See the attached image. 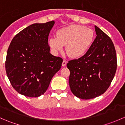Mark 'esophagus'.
<instances>
[{"label": "esophagus", "mask_w": 125, "mask_h": 125, "mask_svg": "<svg viewBox=\"0 0 125 125\" xmlns=\"http://www.w3.org/2000/svg\"><path fill=\"white\" fill-rule=\"evenodd\" d=\"M66 64H67V62H66V60H63L62 62V66H65L66 65Z\"/></svg>", "instance_id": "obj_1"}]
</instances>
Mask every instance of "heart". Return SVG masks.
Masks as SVG:
<instances>
[{"mask_svg":"<svg viewBox=\"0 0 125 125\" xmlns=\"http://www.w3.org/2000/svg\"><path fill=\"white\" fill-rule=\"evenodd\" d=\"M94 39L92 29L85 26L73 25L63 28L57 32V37H51L49 45L55 51H62L66 45V52L72 58L85 54L91 46Z\"/></svg>","mask_w":125,"mask_h":125,"instance_id":"heart-1","label":"heart"}]
</instances>
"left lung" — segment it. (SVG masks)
I'll return each mask as SVG.
<instances>
[{"label":"left lung","instance_id":"1","mask_svg":"<svg viewBox=\"0 0 125 125\" xmlns=\"http://www.w3.org/2000/svg\"><path fill=\"white\" fill-rule=\"evenodd\" d=\"M97 36L85 55L70 60L69 83L75 96L94 99L105 93L117 70V55L110 37L95 26Z\"/></svg>","mask_w":125,"mask_h":125}]
</instances>
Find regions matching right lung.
<instances>
[{
  "label": "right lung",
  "mask_w": 125,
  "mask_h": 125,
  "mask_svg": "<svg viewBox=\"0 0 125 125\" xmlns=\"http://www.w3.org/2000/svg\"><path fill=\"white\" fill-rule=\"evenodd\" d=\"M54 21L34 23L12 39L5 61L7 75L14 89L22 95L37 97L47 90L63 59L50 53L48 36Z\"/></svg>",
  "instance_id": "obj_1"
}]
</instances>
